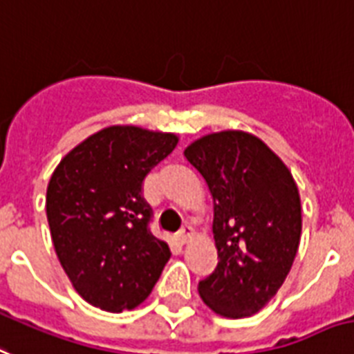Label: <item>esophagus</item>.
Returning a JSON list of instances; mask_svg holds the SVG:
<instances>
[{
	"instance_id": "34e87169",
	"label": "esophagus",
	"mask_w": 354,
	"mask_h": 354,
	"mask_svg": "<svg viewBox=\"0 0 354 354\" xmlns=\"http://www.w3.org/2000/svg\"><path fill=\"white\" fill-rule=\"evenodd\" d=\"M176 238H178V243L185 245V243L192 238V227H189V225L182 227V229H180V232L176 234Z\"/></svg>"
}]
</instances>
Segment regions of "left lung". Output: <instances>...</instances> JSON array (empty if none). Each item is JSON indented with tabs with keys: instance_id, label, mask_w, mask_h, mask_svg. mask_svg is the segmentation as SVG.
<instances>
[{
	"instance_id": "1",
	"label": "left lung",
	"mask_w": 354,
	"mask_h": 354,
	"mask_svg": "<svg viewBox=\"0 0 354 354\" xmlns=\"http://www.w3.org/2000/svg\"><path fill=\"white\" fill-rule=\"evenodd\" d=\"M183 156L202 174L214 203L218 266L198 283V292L220 317H252L277 295L298 252L297 182L280 156L251 132L205 134Z\"/></svg>"
}]
</instances>
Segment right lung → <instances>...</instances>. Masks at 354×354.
Segmentation results:
<instances>
[{"instance_id": "add662e5", "label": "right lung", "mask_w": 354, "mask_h": 354, "mask_svg": "<svg viewBox=\"0 0 354 354\" xmlns=\"http://www.w3.org/2000/svg\"><path fill=\"white\" fill-rule=\"evenodd\" d=\"M178 145L172 132L111 125L63 156L47 187L54 251L77 295L109 313L151 295L171 258L149 231L143 180Z\"/></svg>"}]
</instances>
